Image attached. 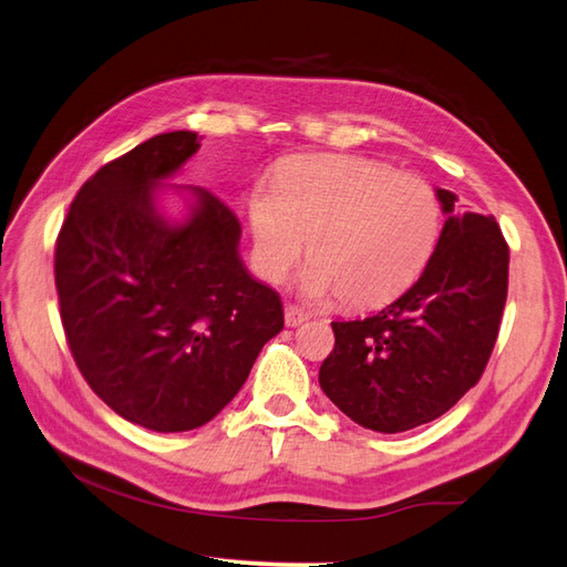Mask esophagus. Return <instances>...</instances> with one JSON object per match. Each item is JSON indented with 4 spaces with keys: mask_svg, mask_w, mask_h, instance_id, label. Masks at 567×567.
I'll return each mask as SVG.
<instances>
[{
    "mask_svg": "<svg viewBox=\"0 0 567 567\" xmlns=\"http://www.w3.org/2000/svg\"><path fill=\"white\" fill-rule=\"evenodd\" d=\"M307 319H309L307 311L299 309L297 305L285 307V323H287V327H299V323H305Z\"/></svg>",
    "mask_w": 567,
    "mask_h": 567,
    "instance_id": "obj_1",
    "label": "esophagus"
}]
</instances>
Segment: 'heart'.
I'll return each mask as SVG.
<instances>
[{
    "mask_svg": "<svg viewBox=\"0 0 567 567\" xmlns=\"http://www.w3.org/2000/svg\"><path fill=\"white\" fill-rule=\"evenodd\" d=\"M258 272L282 282L309 240L302 275L309 299L341 297L346 307L392 302L424 272L441 238L436 189L353 155H305L285 163L270 187L248 199Z\"/></svg>",
    "mask_w": 567,
    "mask_h": 567,
    "instance_id": "heart-1",
    "label": "heart"
}]
</instances>
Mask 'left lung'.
<instances>
[{
	"label": "left lung",
	"instance_id": "left-lung-1",
	"mask_svg": "<svg viewBox=\"0 0 567 567\" xmlns=\"http://www.w3.org/2000/svg\"><path fill=\"white\" fill-rule=\"evenodd\" d=\"M436 195L445 224L424 272L375 317L331 321L336 343L319 370L323 394L380 433L429 424L475 388L507 302L509 246L495 216Z\"/></svg>",
	"mask_w": 567,
	"mask_h": 567
}]
</instances>
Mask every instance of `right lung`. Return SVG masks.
Segmentation results:
<instances>
[{
  "instance_id": "add662e5",
  "label": "right lung",
  "mask_w": 567,
  "mask_h": 567,
  "mask_svg": "<svg viewBox=\"0 0 567 567\" xmlns=\"http://www.w3.org/2000/svg\"><path fill=\"white\" fill-rule=\"evenodd\" d=\"M199 151L195 131L158 134L100 167L55 240V287L72 358L100 400L143 429L204 426L244 388L285 327L282 302L238 256L240 224L204 187H171L189 214L158 209L163 179Z\"/></svg>"
}]
</instances>
